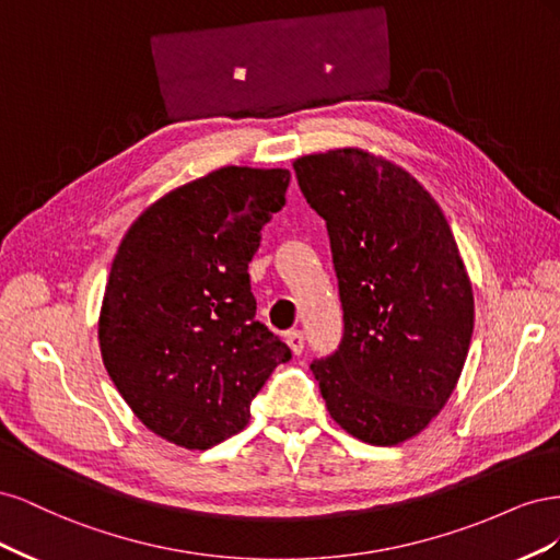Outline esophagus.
<instances>
[{"label":"esophagus","instance_id":"obj_1","mask_svg":"<svg viewBox=\"0 0 560 560\" xmlns=\"http://www.w3.org/2000/svg\"><path fill=\"white\" fill-rule=\"evenodd\" d=\"M284 338H287V346L292 348V352H294V354H301V352H303V334H301L299 329L287 331V334H284Z\"/></svg>","mask_w":560,"mask_h":560}]
</instances>
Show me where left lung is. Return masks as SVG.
Returning a JSON list of instances; mask_svg holds the SVG:
<instances>
[{
  "label": "left lung",
  "instance_id": "obj_1",
  "mask_svg": "<svg viewBox=\"0 0 560 560\" xmlns=\"http://www.w3.org/2000/svg\"><path fill=\"white\" fill-rule=\"evenodd\" d=\"M325 219L343 338L313 376L329 416L371 446H397L444 409L463 374L474 294L436 200L404 167L364 149L294 161Z\"/></svg>",
  "mask_w": 560,
  "mask_h": 560
}]
</instances>
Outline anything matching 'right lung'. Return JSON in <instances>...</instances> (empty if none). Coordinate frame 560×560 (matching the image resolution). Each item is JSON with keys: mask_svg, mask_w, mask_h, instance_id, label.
<instances>
[{"mask_svg": "<svg viewBox=\"0 0 560 560\" xmlns=\"http://www.w3.org/2000/svg\"><path fill=\"white\" fill-rule=\"evenodd\" d=\"M290 177L219 167L151 202L118 245L100 352L132 413L165 442L206 451L238 434L273 369L292 360L254 317L247 273Z\"/></svg>", "mask_w": 560, "mask_h": 560, "instance_id": "right-lung-1", "label": "right lung"}]
</instances>
